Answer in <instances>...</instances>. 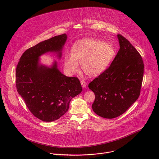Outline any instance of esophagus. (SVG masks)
<instances>
[{
	"label": "esophagus",
	"mask_w": 159,
	"mask_h": 159,
	"mask_svg": "<svg viewBox=\"0 0 159 159\" xmlns=\"http://www.w3.org/2000/svg\"><path fill=\"white\" fill-rule=\"evenodd\" d=\"M80 83H81L82 87L83 88H86V87H87V84H86V82H85V81L84 80H83V79L80 80Z\"/></svg>",
	"instance_id": "1"
}]
</instances>
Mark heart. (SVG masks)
Here are the masks:
<instances>
[{
	"label": "heart",
	"instance_id": "1",
	"mask_svg": "<svg viewBox=\"0 0 159 159\" xmlns=\"http://www.w3.org/2000/svg\"><path fill=\"white\" fill-rule=\"evenodd\" d=\"M115 53L110 44L94 38H85L74 44L72 52L66 54L64 66L69 73L74 74L79 70V61L87 75L97 77L107 69Z\"/></svg>",
	"mask_w": 159,
	"mask_h": 159
}]
</instances>
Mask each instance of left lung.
Segmentation results:
<instances>
[{
    "label": "left lung",
    "instance_id": "left-lung-1",
    "mask_svg": "<svg viewBox=\"0 0 159 159\" xmlns=\"http://www.w3.org/2000/svg\"><path fill=\"white\" fill-rule=\"evenodd\" d=\"M117 36L120 48L110 66L89 84L95 95L93 111L108 119L121 115L138 100L144 75L141 54L126 38Z\"/></svg>",
    "mask_w": 159,
    "mask_h": 159
}]
</instances>
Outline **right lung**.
Wrapping results in <instances>:
<instances>
[{
    "instance_id": "1",
    "label": "right lung",
    "mask_w": 159,
    "mask_h": 159,
    "mask_svg": "<svg viewBox=\"0 0 159 159\" xmlns=\"http://www.w3.org/2000/svg\"><path fill=\"white\" fill-rule=\"evenodd\" d=\"M66 40V34H62L40 42L23 52L16 66L17 92L30 112L43 121H53L64 115L72 98L82 90L79 79L62 74L56 61L51 67L39 62V57L48 52H57L61 58Z\"/></svg>"
}]
</instances>
